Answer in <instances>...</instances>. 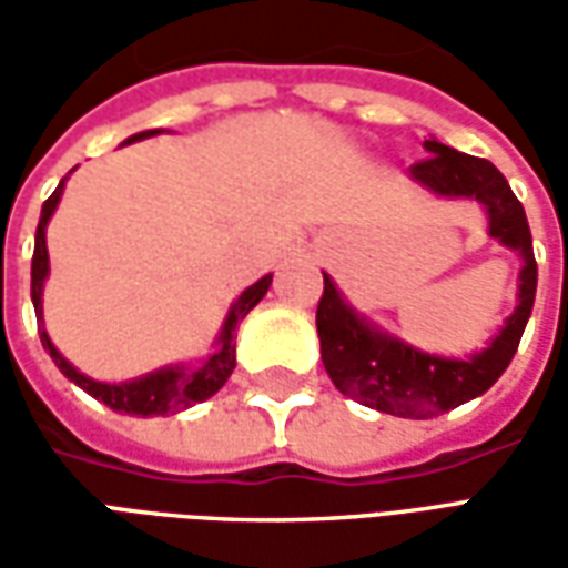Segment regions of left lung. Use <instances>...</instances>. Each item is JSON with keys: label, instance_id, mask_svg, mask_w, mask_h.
Here are the masks:
<instances>
[{"label": "left lung", "instance_id": "left-lung-1", "mask_svg": "<svg viewBox=\"0 0 568 568\" xmlns=\"http://www.w3.org/2000/svg\"><path fill=\"white\" fill-rule=\"evenodd\" d=\"M426 161L414 163L407 175L438 197L477 200L487 212V234L520 255L517 276V307L505 320L496 337L480 353L447 358L405 344L402 337L383 332L368 316H362L334 285L328 273L325 292L316 310L322 365L332 383L358 405L381 414L407 419L438 417L484 395L511 365L517 344L536 301L538 267L532 255V234L524 203L514 197L508 179L484 158H471L444 145L435 136L423 142Z\"/></svg>", "mask_w": 568, "mask_h": 568}]
</instances>
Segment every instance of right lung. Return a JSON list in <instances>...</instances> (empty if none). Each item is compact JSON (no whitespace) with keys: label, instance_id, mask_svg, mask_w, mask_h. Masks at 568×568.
<instances>
[{"label":"right lung","instance_id":"right-lung-1","mask_svg":"<svg viewBox=\"0 0 568 568\" xmlns=\"http://www.w3.org/2000/svg\"><path fill=\"white\" fill-rule=\"evenodd\" d=\"M154 133H158V130L136 133V136H130L124 145L149 140ZM63 187H67V179L57 185V191L51 197L44 200L42 219H39V227H36V252H32V307H36V320L42 322V328H39V334H42V346L51 353L57 368L63 371L75 386H81L84 393L93 395L97 402H103L105 407H112L118 414H130V417H163V414H175V410H185V407L212 398V395L219 393L224 383H227V377H231V371H234L236 365V325H240V320H246V313L258 304L261 297L267 295L273 273H267V276H261L258 283L248 285L246 292L231 304L222 332L215 337V349H212L206 358H200L197 365H166V368L151 371V374H142L136 381L124 383L93 381L88 374H81L72 362H67L63 353L51 344L48 332H44L42 292L44 280H48V273H51V267H48L44 231H48V222H51V215H54L57 203L63 197Z\"/></svg>","mask_w":568,"mask_h":568}]
</instances>
